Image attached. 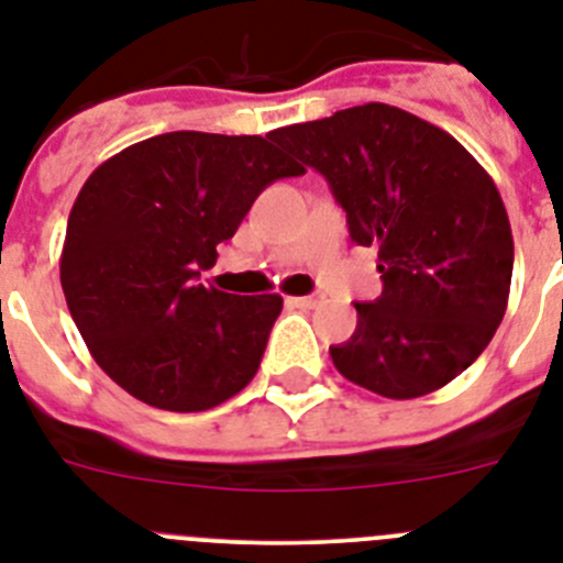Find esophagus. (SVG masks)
Instances as JSON below:
<instances>
[{
    "label": "esophagus",
    "mask_w": 563,
    "mask_h": 563,
    "mask_svg": "<svg viewBox=\"0 0 563 563\" xmlns=\"http://www.w3.org/2000/svg\"><path fill=\"white\" fill-rule=\"evenodd\" d=\"M324 301V296H296V298H287V305L292 307H301V310H316L318 305Z\"/></svg>",
    "instance_id": "34e87169"
}]
</instances>
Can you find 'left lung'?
Instances as JSON below:
<instances>
[{
    "mask_svg": "<svg viewBox=\"0 0 563 563\" xmlns=\"http://www.w3.org/2000/svg\"><path fill=\"white\" fill-rule=\"evenodd\" d=\"M324 174L357 245H377L383 292L332 363L391 400L442 389L485 352L514 276V233L496 183L460 141L389 103L271 132Z\"/></svg>",
    "mask_w": 563,
    "mask_h": 563,
    "instance_id": "obj_1",
    "label": "left lung"
}]
</instances>
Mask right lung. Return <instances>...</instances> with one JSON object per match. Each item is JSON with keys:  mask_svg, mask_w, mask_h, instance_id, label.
I'll list each match as a JSON object with an SVG mask.
<instances>
[{"mask_svg": "<svg viewBox=\"0 0 563 563\" xmlns=\"http://www.w3.org/2000/svg\"><path fill=\"white\" fill-rule=\"evenodd\" d=\"M305 166L271 134L166 132L89 174L69 211L62 287L96 363L163 411H206L256 375L282 296L200 285L271 183Z\"/></svg>", "mask_w": 563, "mask_h": 563, "instance_id": "obj_1", "label": "right lung"}]
</instances>
